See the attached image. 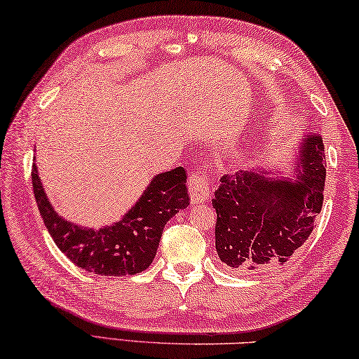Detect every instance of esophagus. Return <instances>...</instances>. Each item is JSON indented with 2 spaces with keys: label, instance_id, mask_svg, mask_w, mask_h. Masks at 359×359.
Returning <instances> with one entry per match:
<instances>
[{
  "label": "esophagus",
  "instance_id": "obj_1",
  "mask_svg": "<svg viewBox=\"0 0 359 359\" xmlns=\"http://www.w3.org/2000/svg\"><path fill=\"white\" fill-rule=\"evenodd\" d=\"M192 203H202L210 198V176L203 172H194L189 178Z\"/></svg>",
  "mask_w": 359,
  "mask_h": 359
}]
</instances>
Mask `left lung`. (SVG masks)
Listing matches in <instances>:
<instances>
[{
  "mask_svg": "<svg viewBox=\"0 0 359 359\" xmlns=\"http://www.w3.org/2000/svg\"><path fill=\"white\" fill-rule=\"evenodd\" d=\"M323 151L322 138H307L293 181L252 170L222 176L212 206L216 250L225 265L241 273L262 271L284 265L303 246L323 206Z\"/></svg>",
  "mask_w": 359,
  "mask_h": 359,
  "instance_id": "1",
  "label": "left lung"
}]
</instances>
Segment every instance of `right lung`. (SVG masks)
Returning a JSON list of instances; mask_svg holds the SVG:
<instances>
[{
	"instance_id": "right-lung-1",
	"label": "right lung",
	"mask_w": 359,
	"mask_h": 359,
	"mask_svg": "<svg viewBox=\"0 0 359 359\" xmlns=\"http://www.w3.org/2000/svg\"><path fill=\"white\" fill-rule=\"evenodd\" d=\"M37 208L53 241L69 260L99 276H132L147 269L156 255L162 230L189 205L186 172L176 167L157 175L121 221L100 230L79 227L58 216L50 205L33 163Z\"/></svg>"
}]
</instances>
